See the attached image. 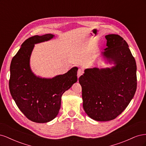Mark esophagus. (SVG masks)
I'll use <instances>...</instances> for the list:
<instances>
[{"mask_svg": "<svg viewBox=\"0 0 146 146\" xmlns=\"http://www.w3.org/2000/svg\"><path fill=\"white\" fill-rule=\"evenodd\" d=\"M83 71L82 69H79L78 70V72H77V77H78V78L82 76V75L83 74Z\"/></svg>", "mask_w": 146, "mask_h": 146, "instance_id": "1", "label": "esophagus"}]
</instances>
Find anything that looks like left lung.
<instances>
[{"instance_id":"obj_1","label":"left lung","mask_w":146,"mask_h":146,"mask_svg":"<svg viewBox=\"0 0 146 146\" xmlns=\"http://www.w3.org/2000/svg\"><path fill=\"white\" fill-rule=\"evenodd\" d=\"M107 46L101 55L111 68L85 69L79 78L83 107L97 121H108L118 116L133 98L136 90V64L129 45L118 35L105 36Z\"/></svg>"}]
</instances>
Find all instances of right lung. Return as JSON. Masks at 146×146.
Returning <instances> with one entry per match:
<instances>
[{
    "label": "right lung",
    "instance_id": "add662e5",
    "mask_svg": "<svg viewBox=\"0 0 146 146\" xmlns=\"http://www.w3.org/2000/svg\"><path fill=\"white\" fill-rule=\"evenodd\" d=\"M52 34L32 36L22 44L10 65L9 88L17 107L29 120L48 122L58 115L61 96L77 82L78 68L53 78L36 76L30 68V56L35 44L50 40Z\"/></svg>",
    "mask_w": 146,
    "mask_h": 146
}]
</instances>
